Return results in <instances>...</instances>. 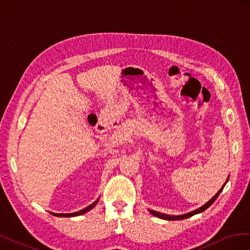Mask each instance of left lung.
Instances as JSON below:
<instances>
[{
    "label": "left lung",
    "mask_w": 250,
    "mask_h": 250,
    "mask_svg": "<svg viewBox=\"0 0 250 250\" xmlns=\"http://www.w3.org/2000/svg\"><path fill=\"white\" fill-rule=\"evenodd\" d=\"M229 179V176L228 177V179L225 180V184L222 186V188H220V190H219V191L217 192V194L214 196L213 198L209 199V200H208V201L206 204H203V206H202V207H200L199 208H197V209H194V210L190 211V213H187V214H184V215L174 216V215H167V214H163V213H160V211H156V210H153V209H150V208H148L149 213H150L151 215H153V216L157 217V218L164 219V220H173V221H175V220H184V219L190 218V217H192V216H194V215H196V214H200V213H202V211L206 210L207 208H208L211 206V204H213V203L215 202V200L218 198V196L220 195V193L223 191V188L225 187V185L228 184Z\"/></svg>",
    "instance_id": "obj_1"
}]
</instances>
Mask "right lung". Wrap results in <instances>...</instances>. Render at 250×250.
Wrapping results in <instances>:
<instances>
[{
  "instance_id": "add662e5",
  "label": "right lung",
  "mask_w": 250,
  "mask_h": 250,
  "mask_svg": "<svg viewBox=\"0 0 250 250\" xmlns=\"http://www.w3.org/2000/svg\"><path fill=\"white\" fill-rule=\"evenodd\" d=\"M99 202V198H98L95 202H93L92 204H90V206H88L87 208H83V209H81V210H78V211H76V213H71V214H56V213H51L53 216H56V217H76V216H80V215H83V214H85V213H87L88 210H90L92 208H94V207H96V204Z\"/></svg>"
}]
</instances>
